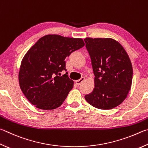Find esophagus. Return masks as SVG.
<instances>
[{
    "mask_svg": "<svg viewBox=\"0 0 148 148\" xmlns=\"http://www.w3.org/2000/svg\"><path fill=\"white\" fill-rule=\"evenodd\" d=\"M85 77H82L81 79H78V80H76V83L77 85H80V84H82V82H83L85 81Z\"/></svg>",
    "mask_w": 148,
    "mask_h": 148,
    "instance_id": "1",
    "label": "esophagus"
}]
</instances>
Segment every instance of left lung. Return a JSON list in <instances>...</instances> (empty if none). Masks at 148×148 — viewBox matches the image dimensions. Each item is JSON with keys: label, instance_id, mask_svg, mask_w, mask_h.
<instances>
[{"label": "left lung", "instance_id": "8db88e82", "mask_svg": "<svg viewBox=\"0 0 148 148\" xmlns=\"http://www.w3.org/2000/svg\"><path fill=\"white\" fill-rule=\"evenodd\" d=\"M84 41L92 62L95 88L85 98L99 109H113L124 101L131 89L133 67L119 41L112 38L86 37Z\"/></svg>", "mask_w": 148, "mask_h": 148}]
</instances>
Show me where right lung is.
Here are the masks:
<instances>
[{"label":"right lung","mask_w":148,"mask_h":148,"mask_svg":"<svg viewBox=\"0 0 148 148\" xmlns=\"http://www.w3.org/2000/svg\"><path fill=\"white\" fill-rule=\"evenodd\" d=\"M84 45L81 38L49 34L29 48L21 61L18 83L32 105L42 110L54 109L62 105L73 88L74 81L67 72L58 75L66 71L65 59Z\"/></svg>","instance_id":"right-lung-1"}]
</instances>
